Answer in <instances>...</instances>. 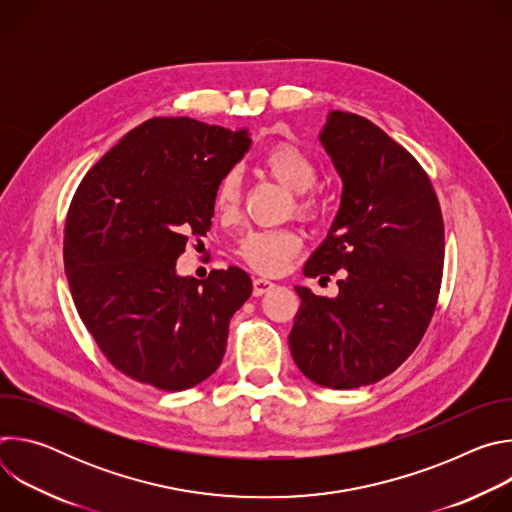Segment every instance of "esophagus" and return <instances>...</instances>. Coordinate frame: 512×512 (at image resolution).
<instances>
[{"mask_svg": "<svg viewBox=\"0 0 512 512\" xmlns=\"http://www.w3.org/2000/svg\"><path fill=\"white\" fill-rule=\"evenodd\" d=\"M275 287V283L273 281H269V279H265V277H255L253 279V296H263V294H267V291H271Z\"/></svg>", "mask_w": 512, "mask_h": 512, "instance_id": "1", "label": "esophagus"}]
</instances>
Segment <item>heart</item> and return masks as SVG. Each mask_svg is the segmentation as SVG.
<instances>
[{
    "label": "heart",
    "mask_w": 512,
    "mask_h": 512,
    "mask_svg": "<svg viewBox=\"0 0 512 512\" xmlns=\"http://www.w3.org/2000/svg\"><path fill=\"white\" fill-rule=\"evenodd\" d=\"M263 162L281 186L298 194V210L302 214H312L316 210V200L308 198L306 192L318 182V166L306 152L296 145L281 143L265 154ZM241 186V172L237 168L229 170L216 186V208L221 212H233L241 202ZM298 247L300 239L289 231H253L243 237L239 251L253 269L261 273H277L294 257Z\"/></svg>",
    "instance_id": "1"
}]
</instances>
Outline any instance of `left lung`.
<instances>
[{
    "label": "left lung",
    "instance_id": "8db88e82",
    "mask_svg": "<svg viewBox=\"0 0 512 512\" xmlns=\"http://www.w3.org/2000/svg\"><path fill=\"white\" fill-rule=\"evenodd\" d=\"M318 139L342 194L304 275L346 273L336 298L296 285L302 306L287 340L310 381L354 389L391 375L423 338L442 285L444 221L423 168L373 121L330 111Z\"/></svg>",
    "mask_w": 512,
    "mask_h": 512
}]
</instances>
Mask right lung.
<instances>
[{
    "label": "right lung",
    "mask_w": 512,
    "mask_h": 512,
    "mask_svg": "<svg viewBox=\"0 0 512 512\" xmlns=\"http://www.w3.org/2000/svg\"><path fill=\"white\" fill-rule=\"evenodd\" d=\"M249 148V129L154 117L83 178L66 218L64 271L83 324L123 375L184 391L223 362L251 277L229 267L194 279L176 261L188 237L210 229L216 186Z\"/></svg>",
    "instance_id": "obj_1"
}]
</instances>
